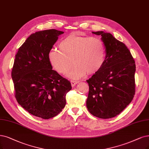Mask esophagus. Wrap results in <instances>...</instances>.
Listing matches in <instances>:
<instances>
[{
    "mask_svg": "<svg viewBox=\"0 0 149 149\" xmlns=\"http://www.w3.org/2000/svg\"><path fill=\"white\" fill-rule=\"evenodd\" d=\"M70 83H71L72 86H74L77 84L79 83V81H77V80H71V81H70Z\"/></svg>",
    "mask_w": 149,
    "mask_h": 149,
    "instance_id": "obj_1",
    "label": "esophagus"
}]
</instances>
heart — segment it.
Instances as JSON below:
<instances>
[{
	"mask_svg": "<svg viewBox=\"0 0 149 149\" xmlns=\"http://www.w3.org/2000/svg\"><path fill=\"white\" fill-rule=\"evenodd\" d=\"M59 50L53 49L48 53V60L52 67L61 74H68L71 79H77L100 70L106 60V47L101 38L72 34L58 44Z\"/></svg>",
	"mask_w": 149,
	"mask_h": 149,
	"instance_id": "heart-1",
	"label": "heart"
}]
</instances>
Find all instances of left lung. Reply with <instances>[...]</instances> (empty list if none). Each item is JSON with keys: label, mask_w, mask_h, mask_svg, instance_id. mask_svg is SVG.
Instances as JSON below:
<instances>
[{"label": "left lung", "mask_w": 149, "mask_h": 149, "mask_svg": "<svg viewBox=\"0 0 149 149\" xmlns=\"http://www.w3.org/2000/svg\"><path fill=\"white\" fill-rule=\"evenodd\" d=\"M101 36L106 47V60L102 68L87 80L88 111L94 116L111 118L129 105L135 94V61L125 44L111 34L92 32Z\"/></svg>", "instance_id": "1"}]
</instances>
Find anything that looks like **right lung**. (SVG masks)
Masks as SVG:
<instances>
[{
    "label": "right lung",
    "mask_w": 149,
    "mask_h": 149,
    "mask_svg": "<svg viewBox=\"0 0 149 149\" xmlns=\"http://www.w3.org/2000/svg\"><path fill=\"white\" fill-rule=\"evenodd\" d=\"M64 33L56 29L36 32L18 49L12 71L15 97L31 114L43 119L53 118L65 106L70 81L53 70L48 53Z\"/></svg>",
    "instance_id": "obj_1"
}]
</instances>
